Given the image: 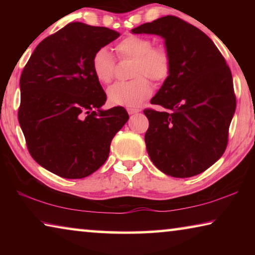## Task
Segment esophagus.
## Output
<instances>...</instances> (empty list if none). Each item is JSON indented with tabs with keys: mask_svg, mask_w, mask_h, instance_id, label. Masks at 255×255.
Wrapping results in <instances>:
<instances>
[{
	"mask_svg": "<svg viewBox=\"0 0 255 255\" xmlns=\"http://www.w3.org/2000/svg\"><path fill=\"white\" fill-rule=\"evenodd\" d=\"M127 111H128L129 115H133V114H137V112H139V110H138V109H131V108H129Z\"/></svg>",
	"mask_w": 255,
	"mask_h": 255,
	"instance_id": "obj_1",
	"label": "esophagus"
}]
</instances>
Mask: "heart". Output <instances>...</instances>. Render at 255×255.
<instances>
[{
  "label": "heart",
  "instance_id": "b5f03b06",
  "mask_svg": "<svg viewBox=\"0 0 255 255\" xmlns=\"http://www.w3.org/2000/svg\"><path fill=\"white\" fill-rule=\"evenodd\" d=\"M120 58H133L130 81L117 82L107 91L108 100L115 106L135 108L140 106L152 96V84L161 82L169 76L172 66L171 55L165 47L153 46L148 38L128 36L116 45ZM92 72L101 83H109L114 79L116 62L109 50L98 49L91 59Z\"/></svg>",
  "mask_w": 255,
  "mask_h": 255
}]
</instances>
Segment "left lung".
I'll use <instances>...</instances> for the list:
<instances>
[{
  "label": "left lung",
  "mask_w": 255,
  "mask_h": 255,
  "mask_svg": "<svg viewBox=\"0 0 255 255\" xmlns=\"http://www.w3.org/2000/svg\"><path fill=\"white\" fill-rule=\"evenodd\" d=\"M131 32L161 36L172 59L169 76L150 100L163 110H144L149 157L174 178L200 174L227 146L236 108L230 67L205 32L178 16H162Z\"/></svg>",
  "instance_id": "left-lung-1"
}]
</instances>
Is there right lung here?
I'll use <instances>...</instances> for the list:
<instances>
[{
	"label": "right lung",
	"instance_id": "obj_1",
	"mask_svg": "<svg viewBox=\"0 0 255 255\" xmlns=\"http://www.w3.org/2000/svg\"><path fill=\"white\" fill-rule=\"evenodd\" d=\"M119 36L71 22L45 38L23 68L20 127L32 158L56 175L82 179L96 172L129 119L123 107L100 109L107 94L91 67L93 54Z\"/></svg>",
	"mask_w": 255,
	"mask_h": 255
}]
</instances>
